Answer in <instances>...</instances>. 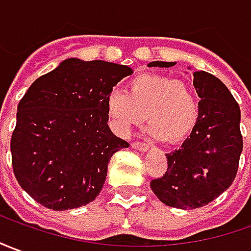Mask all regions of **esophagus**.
I'll list each match as a JSON object with an SVG mask.
<instances>
[{"mask_svg":"<svg viewBox=\"0 0 251 251\" xmlns=\"http://www.w3.org/2000/svg\"><path fill=\"white\" fill-rule=\"evenodd\" d=\"M132 148L136 149V150H141V151H148L149 150L148 145L143 142H134L132 143Z\"/></svg>","mask_w":251,"mask_h":251,"instance_id":"34e87169","label":"esophagus"}]
</instances>
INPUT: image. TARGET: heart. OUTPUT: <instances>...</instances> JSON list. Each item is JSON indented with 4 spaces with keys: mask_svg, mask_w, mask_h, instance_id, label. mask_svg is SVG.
Returning <instances> with one entry per match:
<instances>
[{
    "mask_svg": "<svg viewBox=\"0 0 251 251\" xmlns=\"http://www.w3.org/2000/svg\"><path fill=\"white\" fill-rule=\"evenodd\" d=\"M105 108L119 135H128L145 117L150 135L169 143L190 135L200 116L198 97L188 83L154 74L134 76L124 93L110 91Z\"/></svg>",
    "mask_w": 251,
    "mask_h": 251,
    "instance_id": "heart-1",
    "label": "heart"
}]
</instances>
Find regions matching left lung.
Here are the masks:
<instances>
[{"label":"left lung","instance_id":"1","mask_svg":"<svg viewBox=\"0 0 251 251\" xmlns=\"http://www.w3.org/2000/svg\"><path fill=\"white\" fill-rule=\"evenodd\" d=\"M174 65L149 64L160 68ZM193 75L201 98L198 122L181 148L167 154V172L150 181L162 203L179 209L201 208L223 194L236 176L243 149L241 109L227 86L205 71Z\"/></svg>","mask_w":251,"mask_h":251}]
</instances>
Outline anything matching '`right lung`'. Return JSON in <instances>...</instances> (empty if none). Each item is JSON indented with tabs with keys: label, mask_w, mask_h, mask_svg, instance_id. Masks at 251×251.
<instances>
[{
	"label": "right lung",
	"mask_w": 251,
	"mask_h": 251,
	"mask_svg": "<svg viewBox=\"0 0 251 251\" xmlns=\"http://www.w3.org/2000/svg\"><path fill=\"white\" fill-rule=\"evenodd\" d=\"M131 74L127 65L67 58L27 90L10 151L19 184L38 203L68 210L100 194L112 155L129 146L109 128L106 97Z\"/></svg>",
	"instance_id": "1"
}]
</instances>
